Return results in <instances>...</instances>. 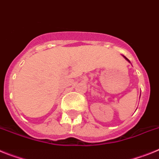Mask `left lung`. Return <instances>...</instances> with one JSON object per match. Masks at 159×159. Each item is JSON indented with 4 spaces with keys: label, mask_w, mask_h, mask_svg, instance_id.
Returning <instances> with one entry per match:
<instances>
[{
    "label": "left lung",
    "mask_w": 159,
    "mask_h": 159,
    "mask_svg": "<svg viewBox=\"0 0 159 159\" xmlns=\"http://www.w3.org/2000/svg\"><path fill=\"white\" fill-rule=\"evenodd\" d=\"M123 57H124V58H125V59H126V60L128 61L129 63H130V61H129V59H127V58H126V57H125V56H124V55H123Z\"/></svg>",
    "instance_id": "left-lung-1"
}]
</instances>
